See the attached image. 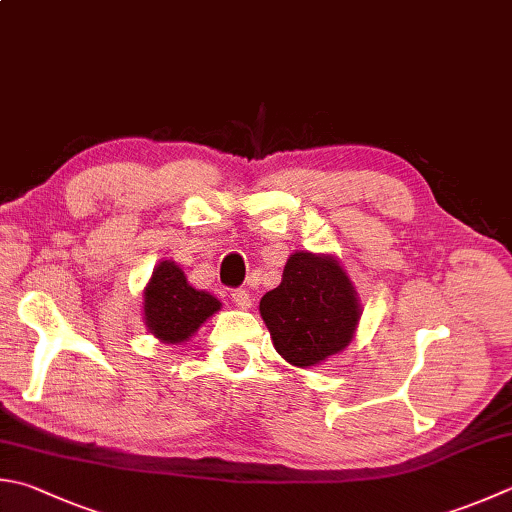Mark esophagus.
<instances>
[{
	"label": "esophagus",
	"instance_id": "obj_1",
	"mask_svg": "<svg viewBox=\"0 0 512 512\" xmlns=\"http://www.w3.org/2000/svg\"><path fill=\"white\" fill-rule=\"evenodd\" d=\"M231 301H234L240 310H249V307H252V294H249L247 289H234V292H231Z\"/></svg>",
	"mask_w": 512,
	"mask_h": 512
}]
</instances>
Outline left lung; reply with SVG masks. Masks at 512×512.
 Returning a JSON list of instances; mask_svg holds the SVG:
<instances>
[{
    "instance_id": "obj_1",
    "label": "left lung",
    "mask_w": 512,
    "mask_h": 512,
    "mask_svg": "<svg viewBox=\"0 0 512 512\" xmlns=\"http://www.w3.org/2000/svg\"><path fill=\"white\" fill-rule=\"evenodd\" d=\"M260 316L276 352L296 368H312L350 345L361 303L334 256L294 252L281 285L260 298Z\"/></svg>"
}]
</instances>
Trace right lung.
<instances>
[{
	"instance_id": "right-lung-1",
	"label": "right lung",
	"mask_w": 512,
	"mask_h": 512,
	"mask_svg": "<svg viewBox=\"0 0 512 512\" xmlns=\"http://www.w3.org/2000/svg\"><path fill=\"white\" fill-rule=\"evenodd\" d=\"M220 310L209 292L191 287L173 260H162L144 287V325L162 343H185Z\"/></svg>"
}]
</instances>
